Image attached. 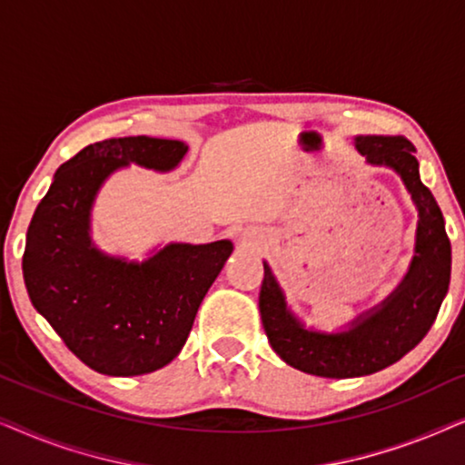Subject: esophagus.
<instances>
[{"instance_id": "34e87169", "label": "esophagus", "mask_w": 465, "mask_h": 465, "mask_svg": "<svg viewBox=\"0 0 465 465\" xmlns=\"http://www.w3.org/2000/svg\"><path fill=\"white\" fill-rule=\"evenodd\" d=\"M241 243H243V247H253V234L243 232V237H241Z\"/></svg>"}]
</instances>
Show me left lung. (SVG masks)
Returning <instances> with one entry per match:
<instances>
[{
	"instance_id": "left-lung-1",
	"label": "left lung",
	"mask_w": 465,
	"mask_h": 465,
	"mask_svg": "<svg viewBox=\"0 0 465 465\" xmlns=\"http://www.w3.org/2000/svg\"><path fill=\"white\" fill-rule=\"evenodd\" d=\"M353 143L368 164L402 180L417 209L415 252L402 282L345 328L328 332L304 326L264 260L258 302L272 351L296 371L326 379L366 377L402 360L428 334L450 282V241L440 207L419 177L415 145L400 135H358Z\"/></svg>"
}]
</instances>
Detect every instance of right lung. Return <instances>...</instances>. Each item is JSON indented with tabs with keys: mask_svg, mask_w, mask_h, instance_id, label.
Here are the masks:
<instances>
[{
	"mask_svg": "<svg viewBox=\"0 0 465 465\" xmlns=\"http://www.w3.org/2000/svg\"><path fill=\"white\" fill-rule=\"evenodd\" d=\"M188 145L118 137L86 145L56 169L27 231L23 277L37 313L88 368L110 377L154 372L177 358L232 243H167L143 260L94 245L93 205L107 177L137 167L169 173Z\"/></svg>",
	"mask_w": 465,
	"mask_h": 465,
	"instance_id": "add662e5",
	"label": "right lung"
}]
</instances>
